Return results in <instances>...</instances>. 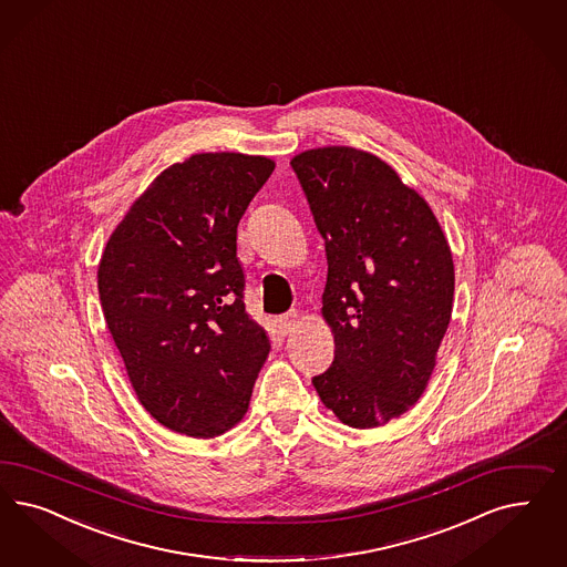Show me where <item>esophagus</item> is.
I'll return each mask as SVG.
<instances>
[{"instance_id": "1", "label": "esophagus", "mask_w": 567, "mask_h": 567, "mask_svg": "<svg viewBox=\"0 0 567 567\" xmlns=\"http://www.w3.org/2000/svg\"><path fill=\"white\" fill-rule=\"evenodd\" d=\"M279 329H281V333H292L293 328H296V323H298V312L288 311L284 312V315H279Z\"/></svg>"}]
</instances>
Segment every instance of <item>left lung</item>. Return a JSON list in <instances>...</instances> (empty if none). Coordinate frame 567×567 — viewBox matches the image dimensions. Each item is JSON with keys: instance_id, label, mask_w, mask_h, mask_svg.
I'll return each mask as SVG.
<instances>
[{"instance_id": "obj_1", "label": "left lung", "mask_w": 567, "mask_h": 567, "mask_svg": "<svg viewBox=\"0 0 567 567\" xmlns=\"http://www.w3.org/2000/svg\"><path fill=\"white\" fill-rule=\"evenodd\" d=\"M326 239L323 317L336 338L312 378L350 427H378L420 401L446 333L455 267L420 194L373 154L319 147L290 163Z\"/></svg>"}]
</instances>
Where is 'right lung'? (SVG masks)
Instances as JSON below:
<instances>
[{
  "label": "right lung",
  "instance_id": "obj_1",
  "mask_svg": "<svg viewBox=\"0 0 567 567\" xmlns=\"http://www.w3.org/2000/svg\"><path fill=\"white\" fill-rule=\"evenodd\" d=\"M274 168L231 152L168 166L100 260L102 311L133 390L154 420L185 436L234 427L271 350L246 311L238 225Z\"/></svg>",
  "mask_w": 567,
  "mask_h": 567
}]
</instances>
